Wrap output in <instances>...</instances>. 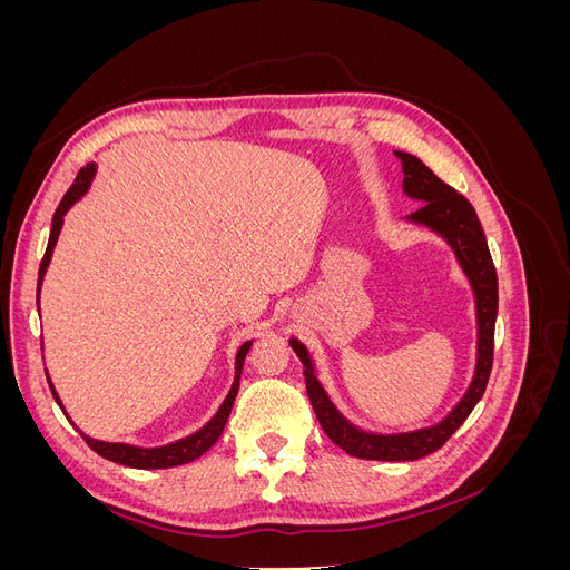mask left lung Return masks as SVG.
<instances>
[{
    "label": "left lung",
    "instance_id": "obj_1",
    "mask_svg": "<svg viewBox=\"0 0 570 570\" xmlns=\"http://www.w3.org/2000/svg\"><path fill=\"white\" fill-rule=\"evenodd\" d=\"M394 157L402 161L404 183L402 189L409 199L423 202L416 212L404 216L411 226L428 228L435 233L442 243L454 252L459 268L471 285L475 302V368L469 387L461 400L452 406L446 416L433 425L416 430H400V433H375V430L358 428L352 423L337 404L325 392L318 381L316 364L308 354L306 344L297 337L289 340V347L295 350L304 366V381L316 419L325 435L331 438L340 450L358 459L371 461H416L450 440L459 425L471 416V411L480 402L482 392L488 387V377L492 371V350H494V321H497V271L488 249L485 233L478 220V214L471 202L459 195L454 187L442 183L433 170L421 159L406 151H394Z\"/></svg>",
    "mask_w": 570,
    "mask_h": 570
}]
</instances>
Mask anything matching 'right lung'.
<instances>
[{
    "mask_svg": "<svg viewBox=\"0 0 570 570\" xmlns=\"http://www.w3.org/2000/svg\"><path fill=\"white\" fill-rule=\"evenodd\" d=\"M97 176V164H88L85 168H80V174L76 178V183L71 185V189L63 195L59 209L55 212V218H51V233H49V243H47V252H45V258L40 264V275H38V308H40V289H42V281H45V273L49 268V262H51V254H55V247H57V239H59V233L63 228V216L68 214V209L76 202H80L85 195H88V189L92 187V180ZM254 340L245 342L243 347L237 350V356H235V377H233V385H230V392L226 394V400H223V404L218 406V411L212 416V421H206L199 430H195L193 435H185L176 442H168V444H161V446H135V444H128V442H105V440H95L90 435H85L82 430L76 425L78 433L82 435V440L90 444V450H95L99 456H105L114 463H120V465H130V469H142V471H157V469H174V465H183V463H189L199 459L204 452H209L212 446L216 444V440L220 438L223 428H226L228 423V416L233 411V404H235V396H237V390H239V375H243V366H245V358L252 350ZM49 381V375H47ZM49 390L51 394H55L57 404L61 406V411L66 413L63 404H61V396L57 394L55 385H51L49 381ZM68 419V413H66Z\"/></svg>",
    "mask_w": 570,
    "mask_h": 570,
    "instance_id": "obj_1",
    "label": "right lung"
}]
</instances>
